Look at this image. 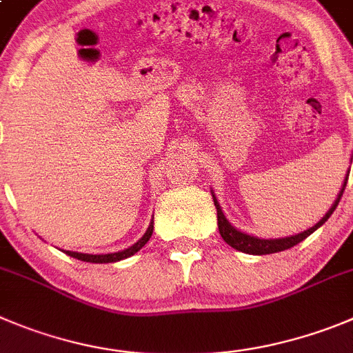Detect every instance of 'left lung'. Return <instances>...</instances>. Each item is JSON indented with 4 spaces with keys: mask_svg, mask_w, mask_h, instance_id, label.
<instances>
[{
    "mask_svg": "<svg viewBox=\"0 0 353 353\" xmlns=\"http://www.w3.org/2000/svg\"><path fill=\"white\" fill-rule=\"evenodd\" d=\"M352 158H353V154H352ZM348 174H350V170L347 172L345 183H343V186H341V192L338 193V199L334 200V203L331 205V209L325 212V216L322 217L321 221H319L315 226H312V228L298 233V235L284 236V239H259V236H252V235H247V233H243V232H239L235 226L230 225V221L226 219L225 214H223L221 205H219V202H217V199L214 196V193H212L214 205H216V209H217V226H219V233H221L223 240H225L228 245H232L233 249H236V251L245 252V254L263 256V254H273V252H281V251H285V249H291V247L298 245L299 242H303L306 236H310L315 230L321 228V226L327 221L329 217H331V214L334 212V209L338 207V203H340V200H341V195H343V192H345V186H347V181H348Z\"/></svg>",
    "mask_w": 353,
    "mask_h": 353,
    "instance_id": "1",
    "label": "left lung"
}]
</instances>
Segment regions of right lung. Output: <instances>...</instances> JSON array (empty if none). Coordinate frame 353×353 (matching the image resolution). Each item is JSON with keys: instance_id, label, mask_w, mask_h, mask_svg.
<instances>
[{"instance_id": "right-lung-1", "label": "right lung", "mask_w": 353, "mask_h": 353, "mask_svg": "<svg viewBox=\"0 0 353 353\" xmlns=\"http://www.w3.org/2000/svg\"><path fill=\"white\" fill-rule=\"evenodd\" d=\"M151 233H153V219H151L150 226H148L146 233L137 240L134 245H130L125 251H118V252H111V254H83V252H72V251H65V254L71 256V258H77L80 261H87V263H117L121 261V259H127L130 256L136 254L137 251H141L144 245H146L148 240L151 239Z\"/></svg>"}]
</instances>
